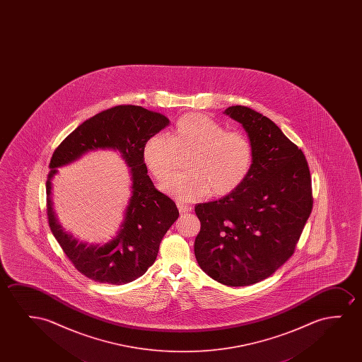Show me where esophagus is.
<instances>
[{
	"instance_id": "1",
	"label": "esophagus",
	"mask_w": 362,
	"mask_h": 362,
	"mask_svg": "<svg viewBox=\"0 0 362 362\" xmlns=\"http://www.w3.org/2000/svg\"><path fill=\"white\" fill-rule=\"evenodd\" d=\"M177 206H178L179 211L182 214L190 213L192 211V206H189V205L182 203V202H178Z\"/></svg>"
}]
</instances>
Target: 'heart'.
Masks as SVG:
<instances>
[{
  "mask_svg": "<svg viewBox=\"0 0 362 362\" xmlns=\"http://www.w3.org/2000/svg\"><path fill=\"white\" fill-rule=\"evenodd\" d=\"M187 173L175 174L160 189L183 202H195L209 193H233L248 175L253 147L246 134L226 131L223 124L203 114L184 115L168 139L154 134L142 149L144 163L158 180L168 178L177 167V153H187Z\"/></svg>",
  "mask_w": 362,
  "mask_h": 362,
  "instance_id": "b5f03b06",
  "label": "heart"
}]
</instances>
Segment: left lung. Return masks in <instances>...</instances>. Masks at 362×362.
<instances>
[{
	"label": "left lung",
	"mask_w": 362,
	"mask_h": 362,
	"mask_svg": "<svg viewBox=\"0 0 362 362\" xmlns=\"http://www.w3.org/2000/svg\"><path fill=\"white\" fill-rule=\"evenodd\" d=\"M223 112L247 132L252 165L233 193L195 205L202 228L194 253L209 277L245 287L292 256L312 213V179L302 151L273 121L240 105Z\"/></svg>",
	"instance_id": "left-lung-1"
}]
</instances>
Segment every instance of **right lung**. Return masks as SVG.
Wrapping results in <instances>:
<instances>
[{
  "mask_svg": "<svg viewBox=\"0 0 362 362\" xmlns=\"http://www.w3.org/2000/svg\"><path fill=\"white\" fill-rule=\"evenodd\" d=\"M168 124L164 115L141 106H115L78 126L50 159L45 183L50 230L75 268L95 282L119 286L144 276L156 261L164 235L178 218L173 200L154 188L142 159L146 141ZM99 148L116 150L124 159L132 173V197L115 238L104 245H89L65 232L59 223L52 179L60 166Z\"/></svg>",
  "mask_w": 362,
  "mask_h": 362,
  "instance_id": "add662e5",
  "label": "right lung"
}]
</instances>
